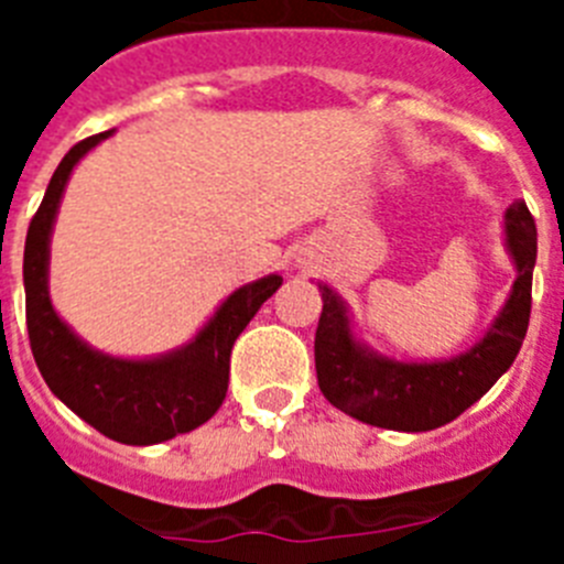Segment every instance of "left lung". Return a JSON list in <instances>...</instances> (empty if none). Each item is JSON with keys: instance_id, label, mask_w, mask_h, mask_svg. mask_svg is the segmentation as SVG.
<instances>
[{"instance_id": "8db88e82", "label": "left lung", "mask_w": 564, "mask_h": 564, "mask_svg": "<svg viewBox=\"0 0 564 564\" xmlns=\"http://www.w3.org/2000/svg\"><path fill=\"white\" fill-rule=\"evenodd\" d=\"M502 246L514 285L471 347L449 358H395L372 350L356 333L350 305L327 282L316 327V378L327 401L356 421L395 432H430L480 401L514 364L531 316L536 226L525 203L502 214Z\"/></svg>"}]
</instances>
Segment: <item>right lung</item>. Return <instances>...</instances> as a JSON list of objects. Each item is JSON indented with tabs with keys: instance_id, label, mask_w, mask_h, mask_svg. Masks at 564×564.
<instances>
[{
	"instance_id": "add662e5",
	"label": "right lung",
	"mask_w": 564,
	"mask_h": 564,
	"mask_svg": "<svg viewBox=\"0 0 564 564\" xmlns=\"http://www.w3.org/2000/svg\"><path fill=\"white\" fill-rule=\"evenodd\" d=\"M112 132L93 134L64 154L28 228L24 296L30 350L50 392L82 421L127 446H152L197 430L220 410L234 341L279 291L282 276L268 273L231 291L186 344L158 356H109L84 341L50 299V239L69 174Z\"/></svg>"
}]
</instances>
